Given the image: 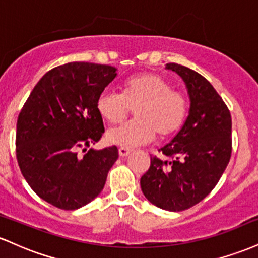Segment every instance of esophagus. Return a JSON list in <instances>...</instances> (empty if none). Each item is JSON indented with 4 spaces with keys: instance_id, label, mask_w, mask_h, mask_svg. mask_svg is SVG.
Instances as JSON below:
<instances>
[{
    "instance_id": "obj_1",
    "label": "esophagus",
    "mask_w": 258,
    "mask_h": 258,
    "mask_svg": "<svg viewBox=\"0 0 258 258\" xmlns=\"http://www.w3.org/2000/svg\"><path fill=\"white\" fill-rule=\"evenodd\" d=\"M130 153H131V149H127V148H119V155L121 156V158L127 156Z\"/></svg>"
}]
</instances>
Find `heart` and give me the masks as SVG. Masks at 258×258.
<instances>
[{
  "label": "heart",
  "instance_id": "obj_1",
  "mask_svg": "<svg viewBox=\"0 0 258 258\" xmlns=\"http://www.w3.org/2000/svg\"><path fill=\"white\" fill-rule=\"evenodd\" d=\"M97 111L109 123H117L133 109L135 120L109 130V143L135 148L155 137L166 138L178 132L188 116L189 104L184 94L173 90L164 76L143 73L131 76L122 85V94L105 90L97 98Z\"/></svg>",
  "mask_w": 258,
  "mask_h": 258
}]
</instances>
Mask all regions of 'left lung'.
Segmentation results:
<instances>
[{"label":"left lung","instance_id":"obj_1","mask_svg":"<svg viewBox=\"0 0 258 258\" xmlns=\"http://www.w3.org/2000/svg\"><path fill=\"white\" fill-rule=\"evenodd\" d=\"M188 90L190 108L184 125L159 152L170 160L150 156V167L141 178L144 197L167 211H183L211 193L232 154V116L214 86L199 73L176 63Z\"/></svg>","mask_w":258,"mask_h":258}]
</instances>
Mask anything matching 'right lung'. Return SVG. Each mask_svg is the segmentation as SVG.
Segmentation results:
<instances>
[{
  "label": "right lung",
  "instance_id": "right-lung-1",
  "mask_svg": "<svg viewBox=\"0 0 258 258\" xmlns=\"http://www.w3.org/2000/svg\"><path fill=\"white\" fill-rule=\"evenodd\" d=\"M116 75L110 65H59L37 82L18 116L20 171L32 190L58 209H80L98 197L119 158L115 146L87 150L104 133L97 98Z\"/></svg>",
  "mask_w": 258,
  "mask_h": 258
}]
</instances>
